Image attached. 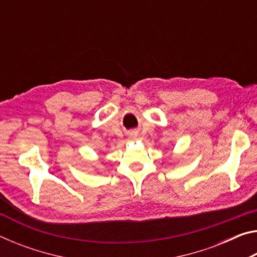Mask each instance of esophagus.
<instances>
[{"label": "esophagus", "instance_id": "obj_1", "mask_svg": "<svg viewBox=\"0 0 257 257\" xmlns=\"http://www.w3.org/2000/svg\"><path fill=\"white\" fill-rule=\"evenodd\" d=\"M137 137V133H135V132H132V133H129V138H132V139H134V138H136Z\"/></svg>", "mask_w": 257, "mask_h": 257}]
</instances>
